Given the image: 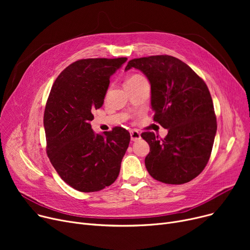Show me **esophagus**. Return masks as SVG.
Instances as JSON below:
<instances>
[{
  "mask_svg": "<svg viewBox=\"0 0 250 250\" xmlns=\"http://www.w3.org/2000/svg\"><path fill=\"white\" fill-rule=\"evenodd\" d=\"M130 139H132V141H138L141 139V134L138 132V130L133 129L132 132H130Z\"/></svg>",
  "mask_w": 250,
  "mask_h": 250,
  "instance_id": "obj_1",
  "label": "esophagus"
}]
</instances>
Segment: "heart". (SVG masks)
Instances as JSON below:
<instances>
[{
    "label": "heart",
    "mask_w": 250,
    "mask_h": 250,
    "mask_svg": "<svg viewBox=\"0 0 250 250\" xmlns=\"http://www.w3.org/2000/svg\"><path fill=\"white\" fill-rule=\"evenodd\" d=\"M143 81H146V79L144 78L143 76H141V75L135 74V75H132V76H130L129 78H127V80L125 81V85L137 84V83H140V82H143Z\"/></svg>",
    "instance_id": "heart-1"
}]
</instances>
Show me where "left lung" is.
<instances>
[{"label":"left lung","mask_w":250,"mask_h":250,"mask_svg":"<svg viewBox=\"0 0 250 250\" xmlns=\"http://www.w3.org/2000/svg\"><path fill=\"white\" fill-rule=\"evenodd\" d=\"M151 84L154 121L168 129L162 140L154 133L141 136L148 142L145 159L149 174L168 185H182L206 167L217 132L213 100L203 79L171 56H151L129 61Z\"/></svg>","instance_id":"left-lung-1"}]
</instances>
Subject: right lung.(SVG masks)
<instances>
[{"instance_id": "add662e5", "label": "right lung", "mask_w": 250, "mask_h": 250, "mask_svg": "<svg viewBox=\"0 0 250 250\" xmlns=\"http://www.w3.org/2000/svg\"><path fill=\"white\" fill-rule=\"evenodd\" d=\"M126 60L77 61L51 87L43 116L47 156L61 178L79 191L101 190L120 174L129 133L115 126L95 134L90 122L92 111L103 105L110 77Z\"/></svg>"}]
</instances>
